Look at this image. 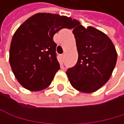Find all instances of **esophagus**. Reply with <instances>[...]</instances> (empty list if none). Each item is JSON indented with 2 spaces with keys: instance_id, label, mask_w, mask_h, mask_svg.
<instances>
[{
  "instance_id": "esophagus-1",
  "label": "esophagus",
  "mask_w": 124,
  "mask_h": 124,
  "mask_svg": "<svg viewBox=\"0 0 124 124\" xmlns=\"http://www.w3.org/2000/svg\"><path fill=\"white\" fill-rule=\"evenodd\" d=\"M61 58H62V59H65V54H64L61 55Z\"/></svg>"
}]
</instances>
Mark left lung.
<instances>
[{
	"instance_id": "left-lung-1",
	"label": "left lung",
	"mask_w": 124,
	"mask_h": 124,
	"mask_svg": "<svg viewBox=\"0 0 124 124\" xmlns=\"http://www.w3.org/2000/svg\"><path fill=\"white\" fill-rule=\"evenodd\" d=\"M74 27L78 60L66 74L75 89L92 93L110 78L116 65L117 52L111 39L101 30L92 27L85 28L78 21Z\"/></svg>"
}]
</instances>
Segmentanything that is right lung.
Masks as SVG:
<instances>
[{"mask_svg":"<svg viewBox=\"0 0 124 124\" xmlns=\"http://www.w3.org/2000/svg\"><path fill=\"white\" fill-rule=\"evenodd\" d=\"M76 20L57 14L37 13L25 21L13 35L9 63L19 83L30 91L47 88L60 69L54 36L74 27Z\"/></svg>","mask_w":124,"mask_h":124,"instance_id":"1","label":"right lung"}]
</instances>
